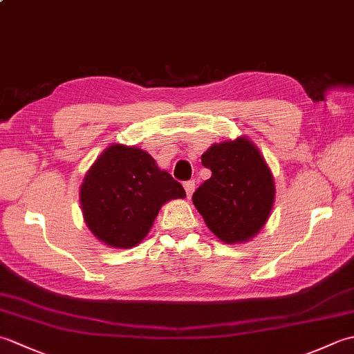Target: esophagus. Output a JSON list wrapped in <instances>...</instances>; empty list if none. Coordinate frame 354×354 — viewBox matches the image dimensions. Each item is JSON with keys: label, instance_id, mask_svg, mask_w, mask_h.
I'll use <instances>...</instances> for the list:
<instances>
[{"label": "esophagus", "instance_id": "esophagus-1", "mask_svg": "<svg viewBox=\"0 0 354 354\" xmlns=\"http://www.w3.org/2000/svg\"><path fill=\"white\" fill-rule=\"evenodd\" d=\"M184 189H185V193H187V198H192V194L194 192V181L192 179V181H187L184 183Z\"/></svg>", "mask_w": 354, "mask_h": 354}]
</instances>
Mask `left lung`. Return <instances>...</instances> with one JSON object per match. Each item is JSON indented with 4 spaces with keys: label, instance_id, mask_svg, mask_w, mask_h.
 I'll use <instances>...</instances> for the list:
<instances>
[{
    "label": "left lung",
    "instance_id": "left-lung-1",
    "mask_svg": "<svg viewBox=\"0 0 354 354\" xmlns=\"http://www.w3.org/2000/svg\"><path fill=\"white\" fill-rule=\"evenodd\" d=\"M212 178L193 193L207 227L225 243H242L265 227L275 199L274 178L260 150L245 137L213 145L202 155Z\"/></svg>",
    "mask_w": 354,
    "mask_h": 354
}]
</instances>
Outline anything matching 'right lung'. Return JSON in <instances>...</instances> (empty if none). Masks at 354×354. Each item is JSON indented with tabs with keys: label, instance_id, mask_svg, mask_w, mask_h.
<instances>
[{
	"label": "right lung",
	"instance_id": "1",
	"mask_svg": "<svg viewBox=\"0 0 354 354\" xmlns=\"http://www.w3.org/2000/svg\"><path fill=\"white\" fill-rule=\"evenodd\" d=\"M185 198L183 185L138 147L112 145L97 158L80 185L84 219L112 248H132L147 236L160 208Z\"/></svg>",
	"mask_w": 354,
	"mask_h": 354
}]
</instances>
